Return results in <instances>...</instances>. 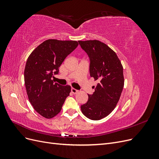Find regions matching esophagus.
<instances>
[{
	"label": "esophagus",
	"instance_id": "esophagus-1",
	"mask_svg": "<svg viewBox=\"0 0 159 159\" xmlns=\"http://www.w3.org/2000/svg\"><path fill=\"white\" fill-rule=\"evenodd\" d=\"M71 93H73V94H76L79 91L75 89H74V88H71Z\"/></svg>",
	"mask_w": 159,
	"mask_h": 159
}]
</instances>
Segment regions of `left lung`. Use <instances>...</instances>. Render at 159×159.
Returning a JSON list of instances; mask_svg holds the SVG:
<instances>
[{
  "mask_svg": "<svg viewBox=\"0 0 159 159\" xmlns=\"http://www.w3.org/2000/svg\"><path fill=\"white\" fill-rule=\"evenodd\" d=\"M89 58V74L98 84L81 112L89 119L98 121L111 113L118 103L124 86L123 69L113 50L99 40L78 41Z\"/></svg>",
  "mask_w": 159,
  "mask_h": 159,
  "instance_id": "obj_1",
  "label": "left lung"
}]
</instances>
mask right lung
Returning a JSON list of instances; mask_svg holds the SVG:
<instances>
[{
    "label": "right lung",
    "mask_w": 159,
    "mask_h": 159,
    "mask_svg": "<svg viewBox=\"0 0 159 159\" xmlns=\"http://www.w3.org/2000/svg\"><path fill=\"white\" fill-rule=\"evenodd\" d=\"M78 46L77 41L49 39L28 57L25 69L26 93L34 109L42 117H55L70 95V85L54 83L52 78L58 74L62 62Z\"/></svg>",
    "instance_id": "1"
}]
</instances>
